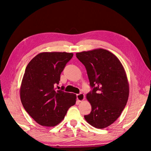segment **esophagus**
Segmentation results:
<instances>
[{"mask_svg": "<svg viewBox=\"0 0 151 151\" xmlns=\"http://www.w3.org/2000/svg\"><path fill=\"white\" fill-rule=\"evenodd\" d=\"M84 98H85V96L83 93H80V94H77V99L79 102L83 101L84 99Z\"/></svg>", "mask_w": 151, "mask_h": 151, "instance_id": "34e87169", "label": "esophagus"}]
</instances>
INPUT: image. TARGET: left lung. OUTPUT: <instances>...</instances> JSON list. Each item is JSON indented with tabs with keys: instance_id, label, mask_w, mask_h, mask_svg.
Returning <instances> with one entry per match:
<instances>
[{
	"instance_id": "8db88e82",
	"label": "left lung",
	"mask_w": 151,
	"mask_h": 151,
	"mask_svg": "<svg viewBox=\"0 0 151 151\" xmlns=\"http://www.w3.org/2000/svg\"><path fill=\"white\" fill-rule=\"evenodd\" d=\"M85 66L93 90L86 98L91 111L84 118L97 129H104L115 122L126 106L129 84L125 70L115 55L103 48L76 53Z\"/></svg>"
}]
</instances>
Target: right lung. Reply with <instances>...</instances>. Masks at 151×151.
Returning a JSON list of instances; mask_svg holds the SVG:
<instances>
[{
    "label": "right lung",
    "mask_w": 151,
    "mask_h": 151,
    "mask_svg": "<svg viewBox=\"0 0 151 151\" xmlns=\"http://www.w3.org/2000/svg\"><path fill=\"white\" fill-rule=\"evenodd\" d=\"M72 53L42 52L29 62L20 88L21 101L25 110L38 124L54 127L64 118L76 102V94L54 88Z\"/></svg>",
    "instance_id": "1"
}]
</instances>
